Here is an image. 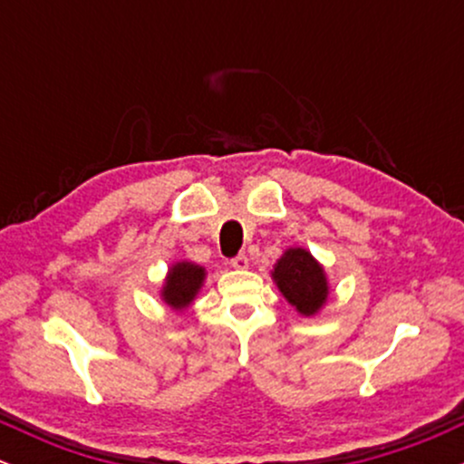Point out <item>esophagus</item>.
<instances>
[{
    "label": "esophagus",
    "mask_w": 464,
    "mask_h": 464,
    "mask_svg": "<svg viewBox=\"0 0 464 464\" xmlns=\"http://www.w3.org/2000/svg\"><path fill=\"white\" fill-rule=\"evenodd\" d=\"M231 266H233V268H237V270H246L248 268V257H246V255H237V257L231 259Z\"/></svg>",
    "instance_id": "obj_1"
}]
</instances>
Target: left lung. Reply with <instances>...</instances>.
I'll return each instance as SVG.
<instances>
[{"label":"left lung","instance_id":"8db88e82","mask_svg":"<svg viewBox=\"0 0 464 464\" xmlns=\"http://www.w3.org/2000/svg\"><path fill=\"white\" fill-rule=\"evenodd\" d=\"M273 281L284 299L301 316H316L329 296V281L323 264L301 246L287 248L273 268Z\"/></svg>","mask_w":464,"mask_h":464}]
</instances>
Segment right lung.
Segmentation results:
<instances>
[{"label": "right lung", "mask_w": 464, "mask_h": 464, "mask_svg": "<svg viewBox=\"0 0 464 464\" xmlns=\"http://www.w3.org/2000/svg\"><path fill=\"white\" fill-rule=\"evenodd\" d=\"M207 270L194 262H177L169 266L165 275L161 299L174 312H183L198 296L202 284H205Z\"/></svg>", "instance_id": "obj_1"}]
</instances>
